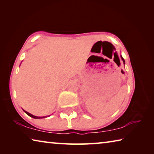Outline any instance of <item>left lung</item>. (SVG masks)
Wrapping results in <instances>:
<instances>
[{
  "instance_id": "left-lung-1",
  "label": "left lung",
  "mask_w": 154,
  "mask_h": 154,
  "mask_svg": "<svg viewBox=\"0 0 154 154\" xmlns=\"http://www.w3.org/2000/svg\"><path fill=\"white\" fill-rule=\"evenodd\" d=\"M121 58H122V60H123V62H124V64H125V60H124V59L123 58H122V56H121Z\"/></svg>"
}]
</instances>
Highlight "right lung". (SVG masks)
<instances>
[{
    "label": "right lung",
    "mask_w": 154,
    "mask_h": 154,
    "mask_svg": "<svg viewBox=\"0 0 154 154\" xmlns=\"http://www.w3.org/2000/svg\"><path fill=\"white\" fill-rule=\"evenodd\" d=\"M23 111H24L25 112V113L28 115V116H29L30 117H31V118H35V119H41V118H48V117L50 116H44V117H37V116H33V115H32V114L30 113H28V112H27L26 111L24 110V109H23Z\"/></svg>",
    "instance_id": "obj_1"
}]
</instances>
